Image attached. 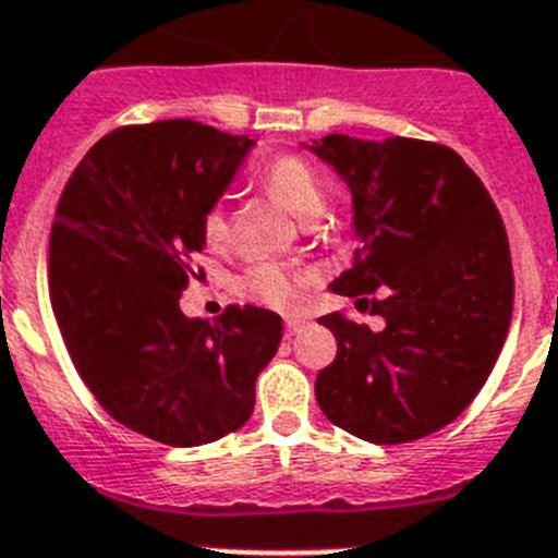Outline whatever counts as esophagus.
<instances>
[{"label":"esophagus","mask_w":558,"mask_h":558,"mask_svg":"<svg viewBox=\"0 0 558 558\" xmlns=\"http://www.w3.org/2000/svg\"><path fill=\"white\" fill-rule=\"evenodd\" d=\"M304 327H307V322H304V318H299V315H288V318H284V332H288V338L299 335Z\"/></svg>","instance_id":"obj_1"}]
</instances>
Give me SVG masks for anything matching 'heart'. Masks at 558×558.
I'll return each mask as SVG.
<instances>
[{"mask_svg":"<svg viewBox=\"0 0 558 558\" xmlns=\"http://www.w3.org/2000/svg\"><path fill=\"white\" fill-rule=\"evenodd\" d=\"M263 181L268 186V192L274 195L290 215H295L299 220H313L315 215L324 211V190L322 181L315 179V172L304 165L302 159L295 156H279L276 161H270L263 172ZM204 229L209 234V240H218L226 234V215L223 206L215 204L204 218ZM307 279V274L302 270H290L282 265L265 263L251 268L248 274L240 279V290L251 299H259V302L270 304V307H293L302 295V282Z\"/></svg>","mask_w":558,"mask_h":558,"instance_id":"1","label":"heart"}]
</instances>
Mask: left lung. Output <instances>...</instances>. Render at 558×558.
Listing matches in <instances>:
<instances>
[{"label":"left lung","instance_id":"8db88e82","mask_svg":"<svg viewBox=\"0 0 558 558\" xmlns=\"http://www.w3.org/2000/svg\"><path fill=\"white\" fill-rule=\"evenodd\" d=\"M352 195V268L329 282L386 327L332 313L338 340L315 399L340 430L402 445L463 413L495 368L514 310L509 236L489 192L456 150L433 142H299Z\"/></svg>","mask_w":558,"mask_h":558}]
</instances>
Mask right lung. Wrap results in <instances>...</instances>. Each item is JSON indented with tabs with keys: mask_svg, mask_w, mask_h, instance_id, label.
<instances>
[{
	"mask_svg": "<svg viewBox=\"0 0 558 558\" xmlns=\"http://www.w3.org/2000/svg\"><path fill=\"white\" fill-rule=\"evenodd\" d=\"M256 142L192 120L102 136L72 172L49 240V299L77 374L120 425L170 447L240 430L282 318L181 313L204 218Z\"/></svg>",
	"mask_w": 558,
	"mask_h": 558,
	"instance_id": "obj_1",
	"label": "right lung"
}]
</instances>
